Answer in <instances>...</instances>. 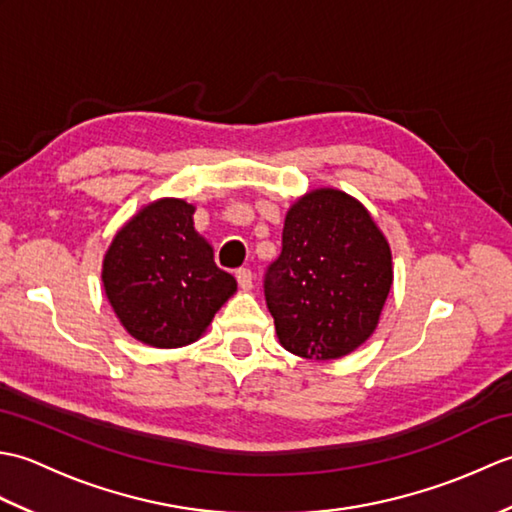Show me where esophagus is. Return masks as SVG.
<instances>
[{"mask_svg": "<svg viewBox=\"0 0 512 512\" xmlns=\"http://www.w3.org/2000/svg\"><path fill=\"white\" fill-rule=\"evenodd\" d=\"M235 277H237V284H239V288H244V290H250V288H253V273H250L248 268H239L237 273H235Z\"/></svg>", "mask_w": 512, "mask_h": 512, "instance_id": "esophagus-1", "label": "esophagus"}]
</instances>
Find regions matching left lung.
I'll return each instance as SVG.
<instances>
[{"label":"left lung","instance_id":"1","mask_svg":"<svg viewBox=\"0 0 512 512\" xmlns=\"http://www.w3.org/2000/svg\"><path fill=\"white\" fill-rule=\"evenodd\" d=\"M391 277L389 244L361 202L334 189L303 195L264 275L279 343L317 361L350 354L374 332Z\"/></svg>","mask_w":512,"mask_h":512}]
</instances>
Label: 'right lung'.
I'll return each instance as SVG.
<instances>
[{
    "label": "right lung",
    "mask_w": 512,
    "mask_h": 512,
    "mask_svg": "<svg viewBox=\"0 0 512 512\" xmlns=\"http://www.w3.org/2000/svg\"><path fill=\"white\" fill-rule=\"evenodd\" d=\"M193 206L158 200L132 217L107 250L103 286L116 317L134 339L180 347L200 339L237 290L217 268L213 248L193 228Z\"/></svg>",
    "instance_id": "add662e5"
}]
</instances>
